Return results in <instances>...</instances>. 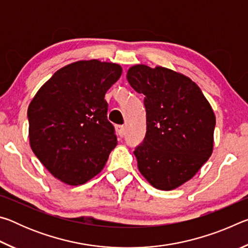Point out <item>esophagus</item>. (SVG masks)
Masks as SVG:
<instances>
[{"mask_svg":"<svg viewBox=\"0 0 248 248\" xmlns=\"http://www.w3.org/2000/svg\"><path fill=\"white\" fill-rule=\"evenodd\" d=\"M124 125H117V132H118L119 136L123 138L124 136Z\"/></svg>","mask_w":248,"mask_h":248,"instance_id":"34e87169","label":"esophagus"}]
</instances>
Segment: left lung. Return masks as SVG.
<instances>
[{
    "mask_svg": "<svg viewBox=\"0 0 248 248\" xmlns=\"http://www.w3.org/2000/svg\"><path fill=\"white\" fill-rule=\"evenodd\" d=\"M127 79L144 95L146 133L134 150L138 169L156 189L173 190L211 156L215 112L199 86L173 70L137 64Z\"/></svg>",
    "mask_w": 248,
    "mask_h": 248,
    "instance_id": "8db88e82",
    "label": "left lung"
}]
</instances>
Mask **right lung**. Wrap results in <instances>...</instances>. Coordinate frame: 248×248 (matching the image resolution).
<instances>
[{
	"mask_svg": "<svg viewBox=\"0 0 248 248\" xmlns=\"http://www.w3.org/2000/svg\"><path fill=\"white\" fill-rule=\"evenodd\" d=\"M121 73V66L111 62H73L58 70L29 104L31 148L64 184L89 182L117 145L105 94Z\"/></svg>",
	"mask_w": 248,
	"mask_h": 248,
	"instance_id": "add662e5",
	"label": "right lung"
}]
</instances>
